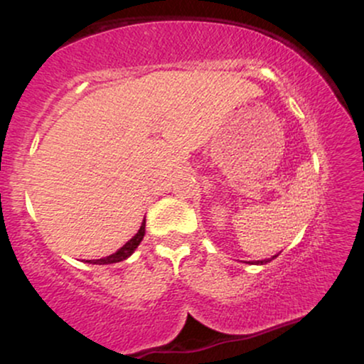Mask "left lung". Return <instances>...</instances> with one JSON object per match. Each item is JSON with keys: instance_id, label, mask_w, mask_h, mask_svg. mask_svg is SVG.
Returning a JSON list of instances; mask_svg holds the SVG:
<instances>
[{"instance_id": "obj_1", "label": "left lung", "mask_w": 364, "mask_h": 364, "mask_svg": "<svg viewBox=\"0 0 364 364\" xmlns=\"http://www.w3.org/2000/svg\"><path fill=\"white\" fill-rule=\"evenodd\" d=\"M275 257H277V255H275ZM275 257H272V258H267V260H258L257 263H260V265H263V263H269L270 260H274V258H275Z\"/></svg>"}]
</instances>
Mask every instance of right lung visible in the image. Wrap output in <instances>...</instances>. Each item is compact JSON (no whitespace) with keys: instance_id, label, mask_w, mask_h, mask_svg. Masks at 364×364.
Wrapping results in <instances>:
<instances>
[{"instance_id":"add662e5","label":"right lung","mask_w":364,"mask_h":364,"mask_svg":"<svg viewBox=\"0 0 364 364\" xmlns=\"http://www.w3.org/2000/svg\"><path fill=\"white\" fill-rule=\"evenodd\" d=\"M144 236H145V220H144V223H141L139 232H136V235L133 236L132 240L128 241V243H124L123 246H121L118 252L109 255V257L99 258V260H87V262H89V263H95V265H107V263H116V262L127 260L129 255L135 252L136 246L140 245L141 240H144Z\"/></svg>"}]
</instances>
